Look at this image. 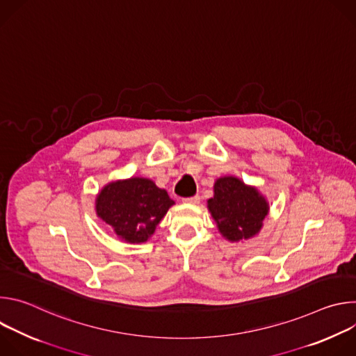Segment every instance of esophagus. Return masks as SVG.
<instances>
[{"instance_id": "obj_1", "label": "esophagus", "mask_w": 356, "mask_h": 356, "mask_svg": "<svg viewBox=\"0 0 356 356\" xmlns=\"http://www.w3.org/2000/svg\"><path fill=\"white\" fill-rule=\"evenodd\" d=\"M183 201L187 202V204H197V202H200V195L187 197V198H183Z\"/></svg>"}]
</instances>
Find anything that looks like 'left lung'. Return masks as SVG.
<instances>
[{"label": "left lung", "mask_w": 356, "mask_h": 356, "mask_svg": "<svg viewBox=\"0 0 356 356\" xmlns=\"http://www.w3.org/2000/svg\"><path fill=\"white\" fill-rule=\"evenodd\" d=\"M207 207L218 231L231 242L249 239L259 234L269 213V202L257 187L246 186L241 179L224 176L214 184V197Z\"/></svg>", "instance_id": "left-lung-1"}]
</instances>
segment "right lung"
Listing matches in <instances>:
<instances>
[{"instance_id": "add662e5", "label": "right lung", "mask_w": 356, "mask_h": 356, "mask_svg": "<svg viewBox=\"0 0 356 356\" xmlns=\"http://www.w3.org/2000/svg\"><path fill=\"white\" fill-rule=\"evenodd\" d=\"M175 204L168 191L145 177L111 181L95 198L97 216L129 243L146 242Z\"/></svg>"}]
</instances>
